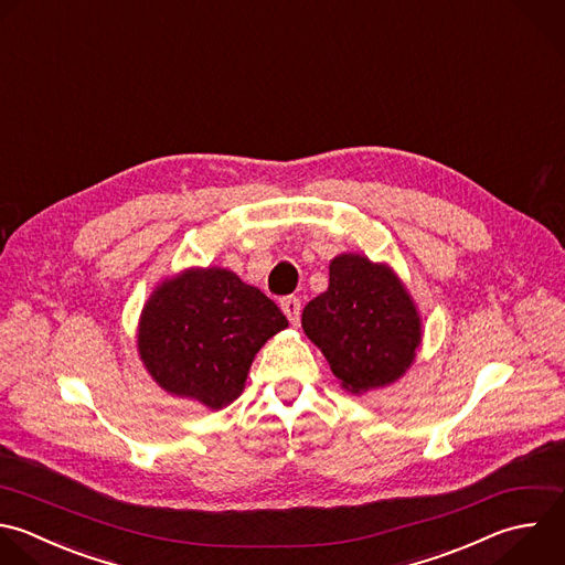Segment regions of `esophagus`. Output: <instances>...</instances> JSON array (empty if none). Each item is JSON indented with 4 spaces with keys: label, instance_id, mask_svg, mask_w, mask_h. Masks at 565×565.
I'll use <instances>...</instances> for the list:
<instances>
[{
    "label": "esophagus",
    "instance_id": "1",
    "mask_svg": "<svg viewBox=\"0 0 565 565\" xmlns=\"http://www.w3.org/2000/svg\"><path fill=\"white\" fill-rule=\"evenodd\" d=\"M280 309L289 318L291 324H298V320H300V298H296V296L282 298L280 300Z\"/></svg>",
    "mask_w": 565,
    "mask_h": 565
}]
</instances>
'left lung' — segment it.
Returning a JSON list of instances; mask_svg holds the SVG:
<instances>
[{"mask_svg": "<svg viewBox=\"0 0 565 565\" xmlns=\"http://www.w3.org/2000/svg\"><path fill=\"white\" fill-rule=\"evenodd\" d=\"M302 329L353 395L397 382L422 344V318L408 289L386 263L364 254L329 263V287L305 307Z\"/></svg>", "mask_w": 565, "mask_h": 565, "instance_id": "1", "label": "left lung"}]
</instances>
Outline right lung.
Segmentation results:
<instances>
[{
    "mask_svg": "<svg viewBox=\"0 0 565 565\" xmlns=\"http://www.w3.org/2000/svg\"><path fill=\"white\" fill-rule=\"evenodd\" d=\"M287 327L276 302L234 271L190 267L150 294L137 349L163 391L218 411L243 393L260 347Z\"/></svg>",
    "mask_w": 565,
    "mask_h": 565,
    "instance_id": "right-lung-1",
    "label": "right lung"
}]
</instances>
